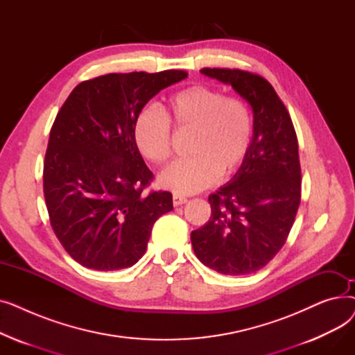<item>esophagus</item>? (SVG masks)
Listing matches in <instances>:
<instances>
[{
  "label": "esophagus",
  "mask_w": 355,
  "mask_h": 355,
  "mask_svg": "<svg viewBox=\"0 0 355 355\" xmlns=\"http://www.w3.org/2000/svg\"><path fill=\"white\" fill-rule=\"evenodd\" d=\"M185 202H187V197L180 196V194H174V196H173V204H174V207L182 206V204H185Z\"/></svg>",
  "instance_id": "esophagus-1"
}]
</instances>
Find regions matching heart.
<instances>
[{"label": "heart", "instance_id": "heart-1", "mask_svg": "<svg viewBox=\"0 0 355 355\" xmlns=\"http://www.w3.org/2000/svg\"><path fill=\"white\" fill-rule=\"evenodd\" d=\"M164 116L144 107L135 118L134 139L141 155L154 165L171 154V129L191 132L189 158L178 159L158 174V185L177 194H194L218 175H232L249 155L253 119L249 106L237 98H225L214 87L194 85L166 99Z\"/></svg>", "mask_w": 355, "mask_h": 355}]
</instances>
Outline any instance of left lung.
<instances>
[{
  "instance_id": "left-lung-1",
  "label": "left lung",
  "mask_w": 355,
  "mask_h": 355,
  "mask_svg": "<svg viewBox=\"0 0 355 355\" xmlns=\"http://www.w3.org/2000/svg\"><path fill=\"white\" fill-rule=\"evenodd\" d=\"M230 85L253 110V139L233 178L209 197L211 217L191 232L196 256L223 275H249L282 249L301 202V165L292 119L272 85L239 69H201Z\"/></svg>"
}]
</instances>
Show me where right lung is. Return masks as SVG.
Segmentation results:
<instances>
[{
	"label": "right lung",
	"instance_id": "right-lung-1",
	"mask_svg": "<svg viewBox=\"0 0 355 355\" xmlns=\"http://www.w3.org/2000/svg\"><path fill=\"white\" fill-rule=\"evenodd\" d=\"M184 70L110 73L82 82L50 130L43 187L51 227L85 268L119 270L144 256L173 194L142 190L153 180L135 139L139 110Z\"/></svg>",
	"mask_w": 355,
	"mask_h": 355
}]
</instances>
